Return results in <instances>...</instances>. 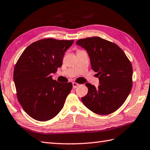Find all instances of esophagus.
<instances>
[{
  "label": "esophagus",
  "instance_id": "esophagus-1",
  "mask_svg": "<svg viewBox=\"0 0 150 150\" xmlns=\"http://www.w3.org/2000/svg\"><path fill=\"white\" fill-rule=\"evenodd\" d=\"M72 84H73V88H77L79 85V84L75 83V82H73Z\"/></svg>",
  "mask_w": 150,
  "mask_h": 150
}]
</instances>
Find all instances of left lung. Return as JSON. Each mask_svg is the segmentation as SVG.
I'll return each mask as SVG.
<instances>
[{"label": "left lung", "mask_w": 150, "mask_h": 150, "mask_svg": "<svg viewBox=\"0 0 150 150\" xmlns=\"http://www.w3.org/2000/svg\"><path fill=\"white\" fill-rule=\"evenodd\" d=\"M88 53L92 69L99 79L98 88L90 83L82 101L89 110L101 115L115 112L124 104L133 86V67L116 43L98 36L77 41Z\"/></svg>", "instance_id": "8db88e82"}]
</instances>
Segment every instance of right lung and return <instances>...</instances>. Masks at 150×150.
<instances>
[{
    "label": "right lung",
    "instance_id": "add662e5",
    "mask_svg": "<svg viewBox=\"0 0 150 150\" xmlns=\"http://www.w3.org/2000/svg\"><path fill=\"white\" fill-rule=\"evenodd\" d=\"M74 40L42 39L31 43L15 66L13 81L17 97L31 118L44 122L53 118L62 109L72 83H61L52 73L62 65L65 52Z\"/></svg>",
    "mask_w": 150,
    "mask_h": 150
}]
</instances>
